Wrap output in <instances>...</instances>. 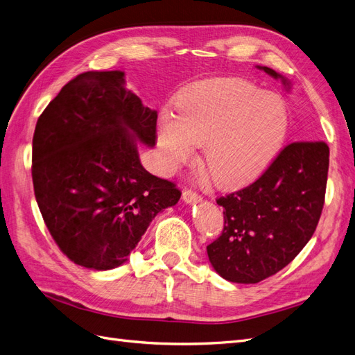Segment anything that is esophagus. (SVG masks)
I'll return each instance as SVG.
<instances>
[{
    "label": "esophagus",
    "mask_w": 355,
    "mask_h": 355,
    "mask_svg": "<svg viewBox=\"0 0 355 355\" xmlns=\"http://www.w3.org/2000/svg\"><path fill=\"white\" fill-rule=\"evenodd\" d=\"M182 198H184L185 202H198V201H201V197H200L198 192L192 191V189L184 191V194H182Z\"/></svg>",
    "instance_id": "1"
}]
</instances>
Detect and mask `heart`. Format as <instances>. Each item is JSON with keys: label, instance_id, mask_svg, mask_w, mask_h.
Returning <instances> with one entry per match:
<instances>
[{"label": "heart", "instance_id": "obj_1", "mask_svg": "<svg viewBox=\"0 0 355 355\" xmlns=\"http://www.w3.org/2000/svg\"><path fill=\"white\" fill-rule=\"evenodd\" d=\"M286 102L241 78L202 81L164 115L158 130L167 167L184 164L202 146L201 164L220 188L250 184L280 153L288 132Z\"/></svg>", "mask_w": 355, "mask_h": 355}]
</instances>
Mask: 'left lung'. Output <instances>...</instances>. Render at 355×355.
I'll return each instance as SVG.
<instances>
[{
  "label": "left lung",
  "instance_id": "8db88e82",
  "mask_svg": "<svg viewBox=\"0 0 355 355\" xmlns=\"http://www.w3.org/2000/svg\"><path fill=\"white\" fill-rule=\"evenodd\" d=\"M257 68L292 87L274 69ZM327 171L326 142H293L282 149L253 184L219 197L223 231L207 245L216 272L232 283L254 284L292 262L318 225Z\"/></svg>",
  "mask_w": 355,
  "mask_h": 355
}]
</instances>
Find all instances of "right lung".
Here are the masks:
<instances>
[{
    "instance_id": "right-lung-1",
    "label": "right lung",
    "mask_w": 355,
    "mask_h": 355,
    "mask_svg": "<svg viewBox=\"0 0 355 355\" xmlns=\"http://www.w3.org/2000/svg\"><path fill=\"white\" fill-rule=\"evenodd\" d=\"M154 146L157 111L124 87L121 71H89L65 84L38 118L32 182L63 254L96 271L123 265L149 223L182 192L141 164Z\"/></svg>"
}]
</instances>
